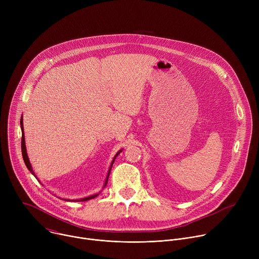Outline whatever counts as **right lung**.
Masks as SVG:
<instances>
[{
	"instance_id": "1",
	"label": "right lung",
	"mask_w": 259,
	"mask_h": 259,
	"mask_svg": "<svg viewBox=\"0 0 259 259\" xmlns=\"http://www.w3.org/2000/svg\"><path fill=\"white\" fill-rule=\"evenodd\" d=\"M20 127H21V132H22V137H21V152H22V158H23V161H24V163H25V166L27 167V169L29 170V172H30L32 175H34V177H36V176H35V174H34V172H33V170H32V168H31V165H30V163H29V160H28V157H27V153H26V147H25V139H24V132H23V122H22V118H21V120H20ZM121 152H122V150H121V151H119V152L117 153V155L115 156V158H114V160H113V162H112V165H110V167H109V170H108V173H107V176H106V179H105L104 187H103V188H105V186H106L107 179H108V176H109V173H110V169H112V166H113V164H114V162H115V159L119 156V154H120ZM36 179H38V178H36ZM98 195H99V194H95V195H92V196H89V197H86V198L80 199L79 201H80V202L88 201V200H91V199L96 198ZM68 201H69V200H68ZM72 201H78V200H72ZM79 201H78V202H79Z\"/></svg>"
}]
</instances>
